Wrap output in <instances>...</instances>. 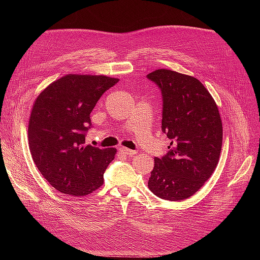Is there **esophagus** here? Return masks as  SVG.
Instances as JSON below:
<instances>
[{
	"label": "esophagus",
	"instance_id": "esophagus-1",
	"mask_svg": "<svg viewBox=\"0 0 260 260\" xmlns=\"http://www.w3.org/2000/svg\"><path fill=\"white\" fill-rule=\"evenodd\" d=\"M119 151L124 154V155H128V156H132L137 153V151H132V149L129 148H125V147H119Z\"/></svg>",
	"mask_w": 260,
	"mask_h": 260
}]
</instances>
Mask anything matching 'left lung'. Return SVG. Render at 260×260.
<instances>
[{"label": "left lung", "mask_w": 260, "mask_h": 260, "mask_svg": "<svg viewBox=\"0 0 260 260\" xmlns=\"http://www.w3.org/2000/svg\"><path fill=\"white\" fill-rule=\"evenodd\" d=\"M161 92V131L169 151L155 157L148 187L167 201L198 192L214 172L222 145V122L207 89L196 78L168 69L146 76Z\"/></svg>", "instance_id": "1"}]
</instances>
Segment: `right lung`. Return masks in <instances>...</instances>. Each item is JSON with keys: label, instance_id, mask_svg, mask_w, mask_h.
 Returning <instances> with one entry per match:
<instances>
[{"label": "right lung", "instance_id": "obj_1", "mask_svg": "<svg viewBox=\"0 0 260 260\" xmlns=\"http://www.w3.org/2000/svg\"><path fill=\"white\" fill-rule=\"evenodd\" d=\"M118 81L106 76L67 75L36 100L28 128L30 153L57 191L84 196L103 184L116 149L84 145L85 137L92 128L93 108Z\"/></svg>", "mask_w": 260, "mask_h": 260}]
</instances>
